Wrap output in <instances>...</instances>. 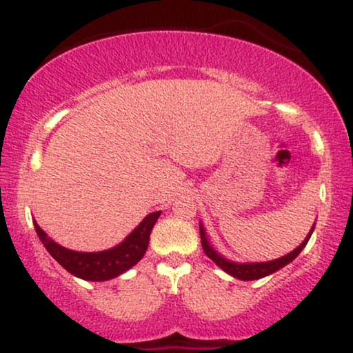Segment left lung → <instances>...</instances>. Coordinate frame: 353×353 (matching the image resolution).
I'll list each match as a JSON object with an SVG mask.
<instances>
[{"instance_id":"8db88e82","label":"left lung","mask_w":353,"mask_h":353,"mask_svg":"<svg viewBox=\"0 0 353 353\" xmlns=\"http://www.w3.org/2000/svg\"><path fill=\"white\" fill-rule=\"evenodd\" d=\"M314 228H315V225H314ZM314 228L310 229V232L307 234L305 239H303L302 244L299 245L297 249H294L290 254H285V255H283V257L275 259V261H269V262H245V264H239V262H232V261H229V259L222 257V255L219 254L217 250L209 244L208 234H205V229H204V225H202V224H199V232H201L202 249H204L205 255H208L210 261L216 262V265L221 267V269L224 270V272H228V274L232 275V277L239 279V281H257V279H262V277H265V275H270V274L277 272L279 269H282V267H285L287 264H290V262H292L294 259L302 252L303 247L307 245V242H309L312 232H314Z\"/></svg>"}]
</instances>
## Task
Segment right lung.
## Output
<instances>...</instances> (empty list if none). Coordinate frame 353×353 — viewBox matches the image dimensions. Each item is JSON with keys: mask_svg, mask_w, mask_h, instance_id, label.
<instances>
[{"mask_svg": "<svg viewBox=\"0 0 353 353\" xmlns=\"http://www.w3.org/2000/svg\"><path fill=\"white\" fill-rule=\"evenodd\" d=\"M159 216L161 210L148 214L143 219V222L119 245L108 250H101V252H76V250H70L66 247L56 244L52 239L48 237V234L36 222L34 229L48 252L68 272L79 279H84V281L104 282L129 270L144 257L145 250H148L149 236H151V230Z\"/></svg>", "mask_w": 353, "mask_h": 353, "instance_id": "1", "label": "right lung"}]
</instances>
